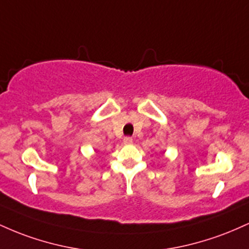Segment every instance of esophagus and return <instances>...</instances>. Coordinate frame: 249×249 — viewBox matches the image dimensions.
I'll list each match as a JSON object with an SVG mask.
<instances>
[{
	"label": "esophagus",
	"instance_id": "esophagus-1",
	"mask_svg": "<svg viewBox=\"0 0 249 249\" xmlns=\"http://www.w3.org/2000/svg\"><path fill=\"white\" fill-rule=\"evenodd\" d=\"M123 142H124V145H130L131 142H132V138H131V137H126V138H124Z\"/></svg>",
	"mask_w": 249,
	"mask_h": 249
}]
</instances>
